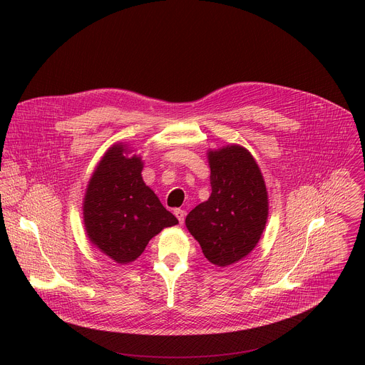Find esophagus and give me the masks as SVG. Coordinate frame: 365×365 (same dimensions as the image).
<instances>
[{
    "label": "esophagus",
    "instance_id": "esophagus-1",
    "mask_svg": "<svg viewBox=\"0 0 365 365\" xmlns=\"http://www.w3.org/2000/svg\"><path fill=\"white\" fill-rule=\"evenodd\" d=\"M174 214H175V217L178 218L180 225H182V223H184V220H185V211H184V210H181V208H175V210H174Z\"/></svg>",
    "mask_w": 365,
    "mask_h": 365
}]
</instances>
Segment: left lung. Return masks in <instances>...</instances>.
I'll list each match as a JSON object with an SVG mask.
<instances>
[{"mask_svg": "<svg viewBox=\"0 0 365 365\" xmlns=\"http://www.w3.org/2000/svg\"><path fill=\"white\" fill-rule=\"evenodd\" d=\"M211 195L190 211L185 225L204 256L220 267L247 256L267 220V192L247 150L230 145L210 151Z\"/></svg>", "mask_w": 365, "mask_h": 365, "instance_id": "obj_1", "label": "left lung"}]
</instances>
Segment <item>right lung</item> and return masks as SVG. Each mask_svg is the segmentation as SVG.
<instances>
[{"mask_svg": "<svg viewBox=\"0 0 365 365\" xmlns=\"http://www.w3.org/2000/svg\"><path fill=\"white\" fill-rule=\"evenodd\" d=\"M113 145L93 173L83 202L91 242L116 263L133 262L148 242L178 220L145 185L139 157L126 158Z\"/></svg>", "mask_w": 365, "mask_h": 365, "instance_id": "right-lung-1", "label": "right lung"}]
</instances>
